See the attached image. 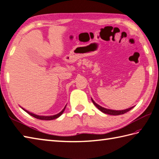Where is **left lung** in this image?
<instances>
[{"mask_svg": "<svg viewBox=\"0 0 159 159\" xmlns=\"http://www.w3.org/2000/svg\"><path fill=\"white\" fill-rule=\"evenodd\" d=\"M92 102L94 103V105H95L97 107V108H98L99 110V111H101L102 112L105 113V114H108V115H123V114H124V113L129 111L132 108H134V106H133V107H131V108H128V109L123 110V111H113V110H110V109H106V108H103V107L100 106L98 104H97V103L95 102H94L93 99H92Z\"/></svg>", "mask_w": 159, "mask_h": 159, "instance_id": "left-lung-1", "label": "left lung"}]
</instances>
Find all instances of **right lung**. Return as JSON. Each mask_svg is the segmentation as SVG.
Returning a JSON list of instances; mask_svg holds the SVG:
<instances>
[{
    "label": "right lung",
    "instance_id": "1",
    "mask_svg": "<svg viewBox=\"0 0 159 159\" xmlns=\"http://www.w3.org/2000/svg\"><path fill=\"white\" fill-rule=\"evenodd\" d=\"M66 106L64 107V109L62 110V111H61L60 113H58V114L53 115V116H39V115H35V114H33V113H31V112H30L27 111H25V109H23V110H24V111H25L26 112H27L29 115H30L31 116H34V117L36 118V119H41V120H53V119H57V117H59V116H60L61 114H62L63 112L64 111V110H65V108H66Z\"/></svg>",
    "mask_w": 159,
    "mask_h": 159
}]
</instances>
